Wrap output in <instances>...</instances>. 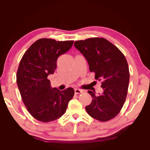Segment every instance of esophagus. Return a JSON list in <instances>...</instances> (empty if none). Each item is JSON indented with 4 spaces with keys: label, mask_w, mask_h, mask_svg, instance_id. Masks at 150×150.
Listing matches in <instances>:
<instances>
[{
    "label": "esophagus",
    "mask_w": 150,
    "mask_h": 150,
    "mask_svg": "<svg viewBox=\"0 0 150 150\" xmlns=\"http://www.w3.org/2000/svg\"><path fill=\"white\" fill-rule=\"evenodd\" d=\"M74 93H75L76 94H79L83 93V91L81 90V89H74Z\"/></svg>",
    "instance_id": "esophagus-1"
}]
</instances>
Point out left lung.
<instances>
[{
	"mask_svg": "<svg viewBox=\"0 0 150 150\" xmlns=\"http://www.w3.org/2000/svg\"><path fill=\"white\" fill-rule=\"evenodd\" d=\"M75 47L87 60L95 79L101 82L103 93L96 96L88 91L92 102L86 106L89 116L100 121L116 116L126 100L129 81L128 64L125 56L114 44L104 38H93L77 40Z\"/></svg>",
	"mask_w": 150,
	"mask_h": 150,
	"instance_id": "left-lung-1",
	"label": "left lung"
}]
</instances>
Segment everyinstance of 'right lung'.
<instances>
[{
	"mask_svg": "<svg viewBox=\"0 0 150 150\" xmlns=\"http://www.w3.org/2000/svg\"><path fill=\"white\" fill-rule=\"evenodd\" d=\"M73 43V40L40 39L21 59L16 76L17 86L27 110L38 121L48 122L59 118L73 98V88H52L47 79L56 69L57 58L69 51Z\"/></svg>",
	"mask_w": 150,
	"mask_h": 150,
	"instance_id": "right-lung-1",
	"label": "right lung"
}]
</instances>
